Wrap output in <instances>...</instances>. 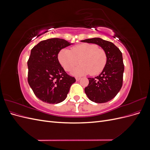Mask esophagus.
Instances as JSON below:
<instances>
[{"instance_id": "esophagus-1", "label": "esophagus", "mask_w": 150, "mask_h": 150, "mask_svg": "<svg viewBox=\"0 0 150 150\" xmlns=\"http://www.w3.org/2000/svg\"><path fill=\"white\" fill-rule=\"evenodd\" d=\"M80 79H81V78H78V77H77V78H76V80L77 81H79Z\"/></svg>"}]
</instances>
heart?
Here are the masks:
<instances>
[{"label": "heart", "mask_w": 150, "mask_h": 150, "mask_svg": "<svg viewBox=\"0 0 150 150\" xmlns=\"http://www.w3.org/2000/svg\"><path fill=\"white\" fill-rule=\"evenodd\" d=\"M58 61L62 67L69 71L78 64L79 66L72 70L74 76H83L91 73L97 75L103 71L106 64L107 56L105 51L99 49L94 44L83 43L72 47L71 51L62 49L59 52Z\"/></svg>", "instance_id": "b5f03b06"}]
</instances>
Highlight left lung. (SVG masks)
Masks as SVG:
<instances>
[{
    "instance_id": "obj_1",
    "label": "left lung",
    "mask_w": 150,
    "mask_h": 150,
    "mask_svg": "<svg viewBox=\"0 0 150 150\" xmlns=\"http://www.w3.org/2000/svg\"><path fill=\"white\" fill-rule=\"evenodd\" d=\"M81 41L98 45L107 56L106 66L101 74L94 78H88L89 84L84 89L85 93L94 103L110 101L119 93L122 85L125 67L122 53L114 44L101 38H94Z\"/></svg>"
}]
</instances>
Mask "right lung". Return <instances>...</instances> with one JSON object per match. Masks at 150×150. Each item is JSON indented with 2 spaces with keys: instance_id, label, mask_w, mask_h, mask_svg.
Wrapping results in <instances>:
<instances>
[{
  "instance_id": "obj_1",
  "label": "right lung",
  "mask_w": 150,
  "mask_h": 150,
  "mask_svg": "<svg viewBox=\"0 0 150 150\" xmlns=\"http://www.w3.org/2000/svg\"><path fill=\"white\" fill-rule=\"evenodd\" d=\"M72 44L64 39L52 38L40 41L31 50L28 62V83L35 96L44 103L62 102L76 82L57 59L59 52Z\"/></svg>"
}]
</instances>
